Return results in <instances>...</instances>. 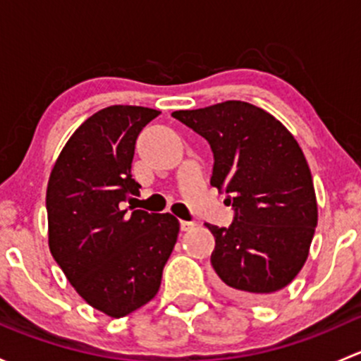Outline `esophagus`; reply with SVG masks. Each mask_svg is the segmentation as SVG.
I'll use <instances>...</instances> for the list:
<instances>
[{
    "label": "esophagus",
    "mask_w": 361,
    "mask_h": 361,
    "mask_svg": "<svg viewBox=\"0 0 361 361\" xmlns=\"http://www.w3.org/2000/svg\"><path fill=\"white\" fill-rule=\"evenodd\" d=\"M180 227H181V231H185V232H187V231H192V228L195 227V224H194V221L181 220V221H180Z\"/></svg>",
    "instance_id": "1"
}]
</instances>
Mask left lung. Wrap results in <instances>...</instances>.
Masks as SVG:
<instances>
[{
	"mask_svg": "<svg viewBox=\"0 0 361 361\" xmlns=\"http://www.w3.org/2000/svg\"><path fill=\"white\" fill-rule=\"evenodd\" d=\"M173 116L207 140L214 155L211 185L228 194L235 211L228 228L206 225L221 288L239 300H267L304 267L318 225L304 152L278 118L245 101Z\"/></svg>",
	"mask_w": 361,
	"mask_h": 361,
	"instance_id": "8db88e82",
	"label": "left lung"
}]
</instances>
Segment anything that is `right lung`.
Returning a JSON list of instances; mask_svg holds the SVG:
<instances>
[{
  "mask_svg": "<svg viewBox=\"0 0 361 361\" xmlns=\"http://www.w3.org/2000/svg\"><path fill=\"white\" fill-rule=\"evenodd\" d=\"M159 115L123 104L94 113L64 145L49 178L50 253L80 297L111 318L157 295L180 232L173 214L122 207L141 188L130 174L136 140Z\"/></svg>",
  "mask_w": 361,
  "mask_h": 361,
  "instance_id": "1",
  "label": "right lung"
}]
</instances>
